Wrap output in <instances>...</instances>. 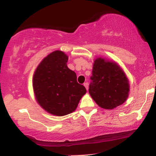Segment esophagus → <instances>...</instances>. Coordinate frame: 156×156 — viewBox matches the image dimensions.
Masks as SVG:
<instances>
[{
	"instance_id": "esophagus-1",
	"label": "esophagus",
	"mask_w": 156,
	"mask_h": 156,
	"mask_svg": "<svg viewBox=\"0 0 156 156\" xmlns=\"http://www.w3.org/2000/svg\"><path fill=\"white\" fill-rule=\"evenodd\" d=\"M83 86L86 87L87 90H88V89H89V83H87V82H86V83H83Z\"/></svg>"
}]
</instances>
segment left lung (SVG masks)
<instances>
[{"mask_svg":"<svg viewBox=\"0 0 156 156\" xmlns=\"http://www.w3.org/2000/svg\"><path fill=\"white\" fill-rule=\"evenodd\" d=\"M90 79L89 92L101 108H114L126 101L129 83L124 73L116 63L97 58Z\"/></svg>","mask_w":156,"mask_h":156,"instance_id":"1","label":"left lung"}]
</instances>
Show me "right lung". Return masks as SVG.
<instances>
[{
	"label": "right lung",
	"instance_id": "right-lung-1",
	"mask_svg": "<svg viewBox=\"0 0 156 156\" xmlns=\"http://www.w3.org/2000/svg\"><path fill=\"white\" fill-rule=\"evenodd\" d=\"M68 57L62 51L51 53L42 61L33 78L39 104L53 115L64 116L76 110L86 88L77 82L74 71L67 66Z\"/></svg>",
	"mask_w": 156,
	"mask_h": 156
}]
</instances>
